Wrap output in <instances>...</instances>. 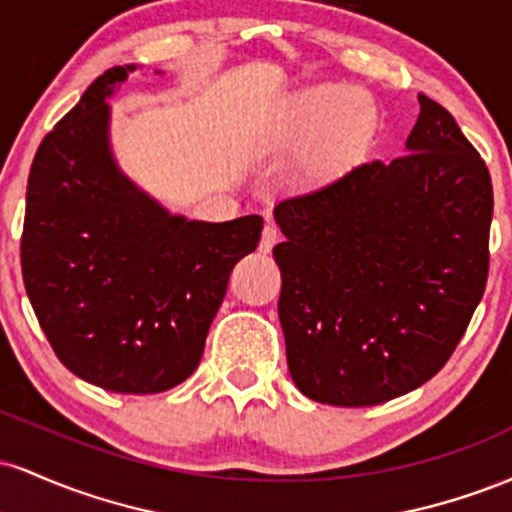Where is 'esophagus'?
<instances>
[{
  "label": "esophagus",
  "mask_w": 512,
  "mask_h": 512,
  "mask_svg": "<svg viewBox=\"0 0 512 512\" xmlns=\"http://www.w3.org/2000/svg\"><path fill=\"white\" fill-rule=\"evenodd\" d=\"M279 228L272 226V223H267L262 231V240H260V252L262 255H267V252H272V248L276 243H279Z\"/></svg>",
  "instance_id": "obj_1"
}]
</instances>
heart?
I'll return each mask as SVG.
<instances>
[{
  "instance_id": "1",
  "label": "heart",
  "mask_w": 512,
  "mask_h": 512,
  "mask_svg": "<svg viewBox=\"0 0 512 512\" xmlns=\"http://www.w3.org/2000/svg\"><path fill=\"white\" fill-rule=\"evenodd\" d=\"M378 127V110L361 88L313 84L276 108L262 139L264 154L298 151L291 182L301 190L337 185L366 156Z\"/></svg>"
}]
</instances>
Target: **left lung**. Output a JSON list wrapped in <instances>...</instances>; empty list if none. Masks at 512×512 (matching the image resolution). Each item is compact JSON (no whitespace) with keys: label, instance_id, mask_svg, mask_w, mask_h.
<instances>
[{"label":"left lung","instance_id":"obj_1","mask_svg":"<svg viewBox=\"0 0 512 512\" xmlns=\"http://www.w3.org/2000/svg\"><path fill=\"white\" fill-rule=\"evenodd\" d=\"M419 105L404 156L274 207L286 361L320 404L373 407L428 383L484 296L489 168L443 105Z\"/></svg>","mask_w":512,"mask_h":512}]
</instances>
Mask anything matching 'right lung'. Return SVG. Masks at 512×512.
<instances>
[{
  "instance_id": "add662e5",
  "label": "right lung",
  "mask_w": 512,
  "mask_h": 512,
  "mask_svg": "<svg viewBox=\"0 0 512 512\" xmlns=\"http://www.w3.org/2000/svg\"><path fill=\"white\" fill-rule=\"evenodd\" d=\"M134 69L98 76L40 144L21 267L64 366L103 390L154 395L195 373L228 276L257 248L264 221L173 214L120 168L108 98Z\"/></svg>"
}]
</instances>
